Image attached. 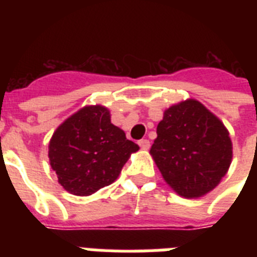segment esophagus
<instances>
[{
    "instance_id": "1",
    "label": "esophagus",
    "mask_w": 257,
    "mask_h": 257,
    "mask_svg": "<svg viewBox=\"0 0 257 257\" xmlns=\"http://www.w3.org/2000/svg\"><path fill=\"white\" fill-rule=\"evenodd\" d=\"M139 145H140L143 149H148L149 147H151V143H149V140H147V139H143V140L139 141Z\"/></svg>"
}]
</instances>
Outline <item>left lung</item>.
Masks as SVG:
<instances>
[{
    "label": "left lung",
    "instance_id": "obj_1",
    "mask_svg": "<svg viewBox=\"0 0 257 257\" xmlns=\"http://www.w3.org/2000/svg\"><path fill=\"white\" fill-rule=\"evenodd\" d=\"M151 155L164 180L192 199L212 191L232 160L229 133L203 104L187 100L164 112Z\"/></svg>",
    "mask_w": 257,
    "mask_h": 257
}]
</instances>
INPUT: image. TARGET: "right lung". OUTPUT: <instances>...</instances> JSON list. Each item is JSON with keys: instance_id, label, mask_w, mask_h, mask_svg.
Listing matches in <instances>:
<instances>
[{"instance_id": "add662e5", "label": "right lung", "mask_w": 257, "mask_h": 257, "mask_svg": "<svg viewBox=\"0 0 257 257\" xmlns=\"http://www.w3.org/2000/svg\"><path fill=\"white\" fill-rule=\"evenodd\" d=\"M139 145L110 122L104 106H85L64 121L49 144L50 165L72 195L89 196L112 184Z\"/></svg>"}]
</instances>
